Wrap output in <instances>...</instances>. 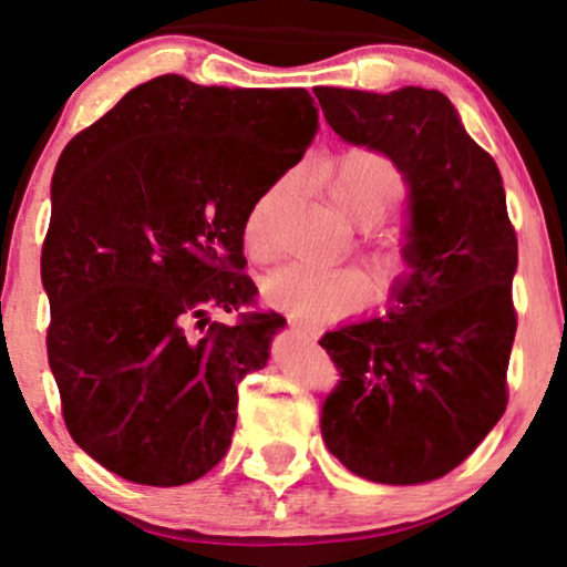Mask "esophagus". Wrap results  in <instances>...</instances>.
Instances as JSON below:
<instances>
[{
  "mask_svg": "<svg viewBox=\"0 0 567 567\" xmlns=\"http://www.w3.org/2000/svg\"><path fill=\"white\" fill-rule=\"evenodd\" d=\"M290 331H292V334H298V337H308V334H311V331H308V329L303 327V323L296 321V319H290Z\"/></svg>",
  "mask_w": 567,
  "mask_h": 567,
  "instance_id": "34e87169",
  "label": "esophagus"
}]
</instances>
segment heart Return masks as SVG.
I'll return each mask as SVG.
<instances>
[{"label": "heart", "mask_w": 567, "mask_h": 567, "mask_svg": "<svg viewBox=\"0 0 567 567\" xmlns=\"http://www.w3.org/2000/svg\"><path fill=\"white\" fill-rule=\"evenodd\" d=\"M323 188L339 215L360 225L379 223L391 207H396L406 194V178L399 165L386 153L371 147H352L337 155L323 168ZM277 188L256 199L244 225L246 254L256 261L271 256L269 220L275 213ZM381 275L383 296L389 300L410 288L417 275V259L406 248H389L375 256ZM373 282L365 271L316 269L308 264H290L261 282V296L271 308L292 316L308 327H319L344 319L373 300Z\"/></svg>", "instance_id": "b5f03b06"}]
</instances>
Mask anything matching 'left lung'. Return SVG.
<instances>
[{"instance_id":"8db88e82","label":"left lung","mask_w":567,"mask_h":567,"mask_svg":"<svg viewBox=\"0 0 567 567\" xmlns=\"http://www.w3.org/2000/svg\"><path fill=\"white\" fill-rule=\"evenodd\" d=\"M339 137L386 153L410 184L417 275L386 319L323 334L339 386L327 449L358 477L420 485L456 470L503 417L518 316V240L501 171L443 93L316 87Z\"/></svg>"}]
</instances>
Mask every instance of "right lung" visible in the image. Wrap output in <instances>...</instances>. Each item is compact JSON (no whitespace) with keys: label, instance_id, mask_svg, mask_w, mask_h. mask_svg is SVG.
<instances>
[{"label":"right lung","instance_id":"1","mask_svg":"<svg viewBox=\"0 0 567 567\" xmlns=\"http://www.w3.org/2000/svg\"><path fill=\"white\" fill-rule=\"evenodd\" d=\"M316 124L303 87L161 74L64 147L41 251L47 350L66 430L109 472L176 487L228 454L238 383L285 327L256 308L244 225ZM217 307L239 311L233 328L206 319Z\"/></svg>","mask_w":567,"mask_h":567}]
</instances>
